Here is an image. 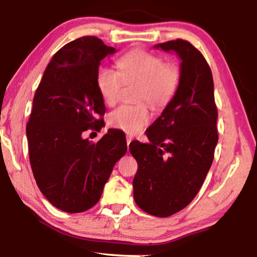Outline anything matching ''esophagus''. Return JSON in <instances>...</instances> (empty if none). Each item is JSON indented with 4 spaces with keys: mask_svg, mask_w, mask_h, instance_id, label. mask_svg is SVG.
Segmentation results:
<instances>
[{
    "mask_svg": "<svg viewBox=\"0 0 257 257\" xmlns=\"http://www.w3.org/2000/svg\"><path fill=\"white\" fill-rule=\"evenodd\" d=\"M133 137L132 136H129V135H127V144H128V146H129V144H130V143H132L133 142Z\"/></svg>",
    "mask_w": 257,
    "mask_h": 257,
    "instance_id": "obj_1",
    "label": "esophagus"
}]
</instances>
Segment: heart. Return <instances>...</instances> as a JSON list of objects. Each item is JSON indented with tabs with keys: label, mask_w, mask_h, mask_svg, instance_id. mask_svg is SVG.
<instances>
[{
	"label": "heart",
	"mask_w": 257,
	"mask_h": 257,
	"mask_svg": "<svg viewBox=\"0 0 257 257\" xmlns=\"http://www.w3.org/2000/svg\"><path fill=\"white\" fill-rule=\"evenodd\" d=\"M119 71L101 67L96 73L97 89L107 105L118 102L123 84L137 82L136 105H121L108 114L107 122L127 134H136L149 122L152 107H164L175 96L180 81L176 64L145 50H133L116 61Z\"/></svg>",
	"instance_id": "1"
}]
</instances>
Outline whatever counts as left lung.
<instances>
[{
	"label": "left lung",
	"instance_id": "left-lung-1",
	"mask_svg": "<svg viewBox=\"0 0 257 257\" xmlns=\"http://www.w3.org/2000/svg\"><path fill=\"white\" fill-rule=\"evenodd\" d=\"M180 56L175 96L149 129L150 144L130 143L138 163L134 198L143 211L167 217L193 201L210 170L217 144V108L211 68L188 41L156 45Z\"/></svg>",
	"mask_w": 257,
	"mask_h": 257
}]
</instances>
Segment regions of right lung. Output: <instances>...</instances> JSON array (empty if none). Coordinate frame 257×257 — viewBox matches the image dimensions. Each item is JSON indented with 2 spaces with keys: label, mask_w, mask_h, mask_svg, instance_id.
Here are the masks:
<instances>
[{
  "label": "right lung",
  "mask_w": 257,
  "mask_h": 257,
  "mask_svg": "<svg viewBox=\"0 0 257 257\" xmlns=\"http://www.w3.org/2000/svg\"><path fill=\"white\" fill-rule=\"evenodd\" d=\"M114 52L95 36L68 43L53 55L35 93L26 129L30 165L43 195L64 212L93 207L127 152L118 129H108L97 143L81 136L102 129L105 105L96 73L101 60Z\"/></svg>",
  "instance_id": "add662e5"
}]
</instances>
